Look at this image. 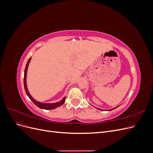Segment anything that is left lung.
<instances>
[{
    "instance_id": "obj_1",
    "label": "left lung",
    "mask_w": 153,
    "mask_h": 153,
    "mask_svg": "<svg viewBox=\"0 0 153 153\" xmlns=\"http://www.w3.org/2000/svg\"><path fill=\"white\" fill-rule=\"evenodd\" d=\"M117 107H115V108H112V109H110V110H107L108 111H110V110H114V109H115V108H116ZM95 108H96V107H95ZM97 109H98V110H101V109H100V108H96Z\"/></svg>"
}]
</instances>
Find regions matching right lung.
<instances>
[{
    "mask_svg": "<svg viewBox=\"0 0 153 153\" xmlns=\"http://www.w3.org/2000/svg\"><path fill=\"white\" fill-rule=\"evenodd\" d=\"M30 60H31V57H30L28 60V61L27 62L26 64V66L25 68V71H24V88H25V91L27 95L28 96L29 98L30 99V100L32 101V102L34 103V104L35 105H36L38 107L40 108H42V109H45V110H52V109H55L59 106H61L62 105L64 104V103L65 102V100H66V98L64 97V98L61 100L60 101H58V102L56 103H42V102H40V101H38L36 100L34 98H33V97H32L30 94L29 93V91L28 90V88H27V69H28V67H29V64L30 62Z\"/></svg>",
    "mask_w": 153,
    "mask_h": 153,
    "instance_id": "right-lung-1",
    "label": "right lung"
}]
</instances>
